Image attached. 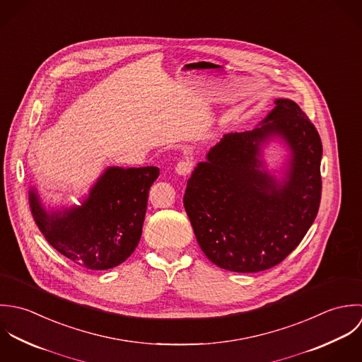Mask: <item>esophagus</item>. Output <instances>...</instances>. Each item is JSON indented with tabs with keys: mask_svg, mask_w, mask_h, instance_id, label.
<instances>
[{
	"mask_svg": "<svg viewBox=\"0 0 362 362\" xmlns=\"http://www.w3.org/2000/svg\"><path fill=\"white\" fill-rule=\"evenodd\" d=\"M193 162L192 160H180L177 165H176V172L179 173V175H182V176H187L189 173H192V170H193Z\"/></svg>",
	"mask_w": 362,
	"mask_h": 362,
	"instance_id": "esophagus-1",
	"label": "esophagus"
}]
</instances>
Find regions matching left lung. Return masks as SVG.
Instances as JSON below:
<instances>
[{
    "label": "left lung",
    "instance_id": "obj_1",
    "mask_svg": "<svg viewBox=\"0 0 362 362\" xmlns=\"http://www.w3.org/2000/svg\"><path fill=\"white\" fill-rule=\"evenodd\" d=\"M272 134L293 149L283 185L258 168V146ZM322 141L300 107L277 99L252 132L229 133L187 182L185 210L204 255L218 267L257 273L280 264L300 243L319 211Z\"/></svg>",
    "mask_w": 362,
    "mask_h": 362
}]
</instances>
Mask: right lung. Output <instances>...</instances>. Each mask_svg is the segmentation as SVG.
I'll list each match as a JSON object with an SVG mask.
<instances>
[{"instance_id": "add662e5", "label": "right lung", "mask_w": 362, "mask_h": 362, "mask_svg": "<svg viewBox=\"0 0 362 362\" xmlns=\"http://www.w3.org/2000/svg\"><path fill=\"white\" fill-rule=\"evenodd\" d=\"M159 169L109 168L81 207L47 213L33 189L29 202L46 240L74 263L107 270L123 263L137 247L144 223L148 192Z\"/></svg>"}]
</instances>
